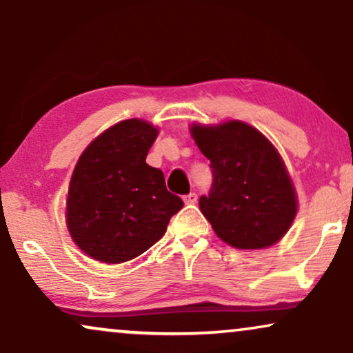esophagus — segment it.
I'll return each mask as SVG.
<instances>
[{
    "mask_svg": "<svg viewBox=\"0 0 353 353\" xmlns=\"http://www.w3.org/2000/svg\"><path fill=\"white\" fill-rule=\"evenodd\" d=\"M195 201H196V194H194V192L184 196V203H185V205H194Z\"/></svg>",
    "mask_w": 353,
    "mask_h": 353,
    "instance_id": "1",
    "label": "esophagus"
}]
</instances>
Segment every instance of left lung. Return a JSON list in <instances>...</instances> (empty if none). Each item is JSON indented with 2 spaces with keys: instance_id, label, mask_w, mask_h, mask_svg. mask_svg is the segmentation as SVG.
Returning <instances> with one entry per match:
<instances>
[{
  "instance_id": "obj_1",
  "label": "left lung",
  "mask_w": 353,
  "mask_h": 353,
  "mask_svg": "<svg viewBox=\"0 0 353 353\" xmlns=\"http://www.w3.org/2000/svg\"><path fill=\"white\" fill-rule=\"evenodd\" d=\"M190 134L213 169V185L199 205L216 236L241 250L279 242L294 223L299 201L274 145L236 119L192 124Z\"/></svg>"
}]
</instances>
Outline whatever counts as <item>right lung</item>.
<instances>
[{"label":"right lung","instance_id":"add662e5","mask_svg":"<svg viewBox=\"0 0 353 353\" xmlns=\"http://www.w3.org/2000/svg\"><path fill=\"white\" fill-rule=\"evenodd\" d=\"M158 129L125 119L98 135L75 164L65 224L75 245L93 260L119 265L147 252L184 206L163 172L145 163Z\"/></svg>","mask_w":353,"mask_h":353}]
</instances>
